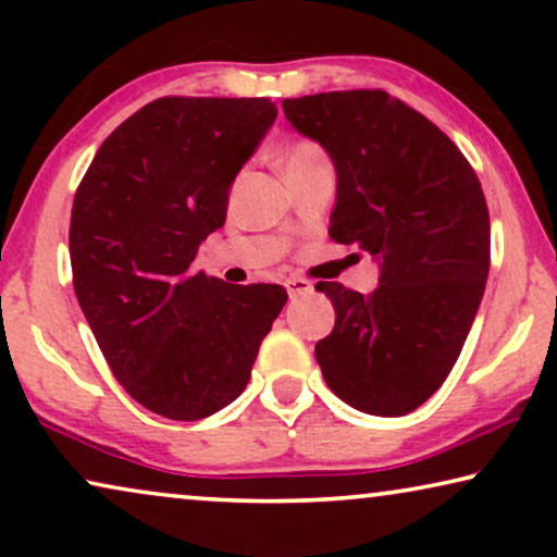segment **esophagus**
<instances>
[{"label": "esophagus", "instance_id": "34e87169", "mask_svg": "<svg viewBox=\"0 0 557 557\" xmlns=\"http://www.w3.org/2000/svg\"><path fill=\"white\" fill-rule=\"evenodd\" d=\"M286 288H288V296H301V294H309L311 288H314V284H311L309 278L294 276V278L286 281Z\"/></svg>", "mask_w": 557, "mask_h": 557}]
</instances>
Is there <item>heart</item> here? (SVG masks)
<instances>
[{"instance_id":"heart-1","label":"heart","mask_w":557,"mask_h":557,"mask_svg":"<svg viewBox=\"0 0 557 557\" xmlns=\"http://www.w3.org/2000/svg\"><path fill=\"white\" fill-rule=\"evenodd\" d=\"M281 170L286 172V177H301V174H311L317 170H330V154L317 139H309V136H294L284 144L278 154Z\"/></svg>"}]
</instances>
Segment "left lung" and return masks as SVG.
Segmentation results:
<instances>
[{
  "label": "left lung",
  "instance_id": "obj_1",
  "mask_svg": "<svg viewBox=\"0 0 557 557\" xmlns=\"http://www.w3.org/2000/svg\"><path fill=\"white\" fill-rule=\"evenodd\" d=\"M296 132L330 151V238L380 258L372 294L319 281L337 311L317 342L326 385L370 416H406L444 385L490 276V210L474 166L385 90L286 98Z\"/></svg>",
  "mask_w": 557,
  "mask_h": 557
}]
</instances>
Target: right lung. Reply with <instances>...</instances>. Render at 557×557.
Listing matches in <instances>:
<instances>
[{"mask_svg":"<svg viewBox=\"0 0 557 557\" xmlns=\"http://www.w3.org/2000/svg\"><path fill=\"white\" fill-rule=\"evenodd\" d=\"M273 121L271 98H157L113 128L75 189V296L113 377L151 413L200 421L238 398L288 299L193 265Z\"/></svg>","mask_w":557,"mask_h":557,"instance_id":"1","label":"right lung"}]
</instances>
